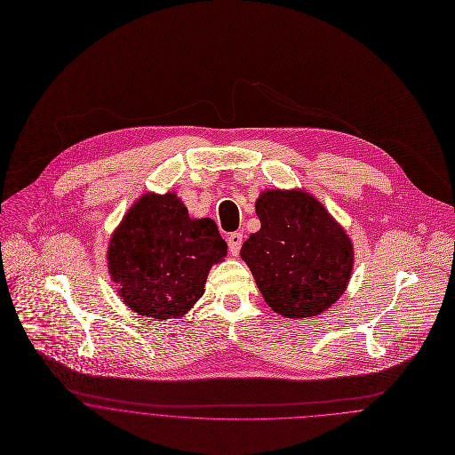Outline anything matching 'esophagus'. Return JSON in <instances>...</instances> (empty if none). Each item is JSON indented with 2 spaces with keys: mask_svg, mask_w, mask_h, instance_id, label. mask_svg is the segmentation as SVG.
<instances>
[{
  "mask_svg": "<svg viewBox=\"0 0 455 455\" xmlns=\"http://www.w3.org/2000/svg\"><path fill=\"white\" fill-rule=\"evenodd\" d=\"M243 234L241 232H234V234H230L228 235V251L232 256H237L239 254V250H241V246H243Z\"/></svg>",
  "mask_w": 455,
  "mask_h": 455,
  "instance_id": "esophagus-1",
  "label": "esophagus"
}]
</instances>
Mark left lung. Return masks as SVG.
<instances>
[{
    "label": "left lung",
    "instance_id": "left-lung-1",
    "mask_svg": "<svg viewBox=\"0 0 455 455\" xmlns=\"http://www.w3.org/2000/svg\"><path fill=\"white\" fill-rule=\"evenodd\" d=\"M259 230L241 248L263 300L283 317L319 315L351 279L354 246L346 228L302 188L259 192Z\"/></svg>",
    "mask_w": 455,
    "mask_h": 455
}]
</instances>
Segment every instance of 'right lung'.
Listing matches in <instances>:
<instances>
[{"mask_svg": "<svg viewBox=\"0 0 455 455\" xmlns=\"http://www.w3.org/2000/svg\"><path fill=\"white\" fill-rule=\"evenodd\" d=\"M227 256L211 218H192L176 192H147L113 230L106 261L131 310L156 321L185 315L204 295L209 270Z\"/></svg>", "mask_w": 455, "mask_h": 455, "instance_id": "obj_1", "label": "right lung"}]
</instances>
